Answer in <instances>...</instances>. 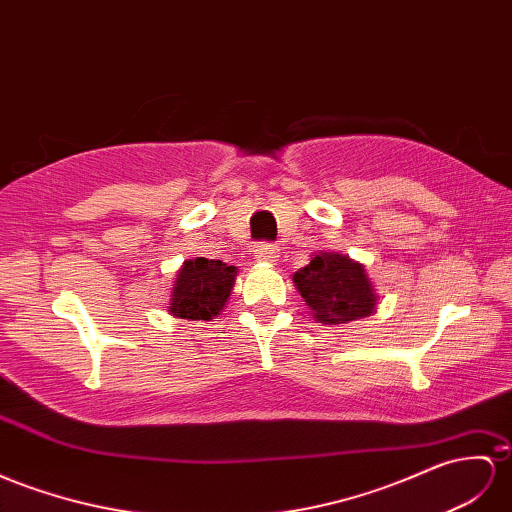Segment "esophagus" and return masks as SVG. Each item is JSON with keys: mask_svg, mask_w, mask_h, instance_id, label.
I'll use <instances>...</instances> for the list:
<instances>
[{"mask_svg": "<svg viewBox=\"0 0 512 512\" xmlns=\"http://www.w3.org/2000/svg\"><path fill=\"white\" fill-rule=\"evenodd\" d=\"M255 259L257 261H264V264H277L279 261V246L274 244H259L255 248Z\"/></svg>", "mask_w": 512, "mask_h": 512, "instance_id": "obj_1", "label": "esophagus"}]
</instances>
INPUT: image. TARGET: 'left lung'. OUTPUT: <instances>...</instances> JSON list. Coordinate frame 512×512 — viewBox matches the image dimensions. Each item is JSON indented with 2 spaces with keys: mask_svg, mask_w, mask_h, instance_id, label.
Segmentation results:
<instances>
[{
  "mask_svg": "<svg viewBox=\"0 0 512 512\" xmlns=\"http://www.w3.org/2000/svg\"><path fill=\"white\" fill-rule=\"evenodd\" d=\"M296 290L322 324H346L376 313L378 294L365 266L342 253H316L294 272Z\"/></svg>",
  "mask_w": 512,
  "mask_h": 512,
  "instance_id": "obj_1",
  "label": "left lung"
}]
</instances>
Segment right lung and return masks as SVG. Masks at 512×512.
<instances>
[{
  "instance_id": "obj_1",
  "label": "right lung",
  "mask_w": 512,
  "mask_h": 512,
  "mask_svg": "<svg viewBox=\"0 0 512 512\" xmlns=\"http://www.w3.org/2000/svg\"><path fill=\"white\" fill-rule=\"evenodd\" d=\"M238 268L220 259H186L175 274L168 298V313L181 320H205L220 316L238 277Z\"/></svg>"
}]
</instances>
